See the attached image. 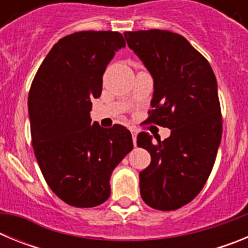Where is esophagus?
<instances>
[{"instance_id":"34e87169","label":"esophagus","mask_w":248,"mask_h":248,"mask_svg":"<svg viewBox=\"0 0 248 248\" xmlns=\"http://www.w3.org/2000/svg\"><path fill=\"white\" fill-rule=\"evenodd\" d=\"M131 137H133V144H134V146L137 145V133L135 131H131Z\"/></svg>"}]
</instances>
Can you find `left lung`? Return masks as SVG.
<instances>
[{
  "instance_id": "8db88e82",
  "label": "left lung",
  "mask_w": 248,
  "mask_h": 248,
  "mask_svg": "<svg viewBox=\"0 0 248 248\" xmlns=\"http://www.w3.org/2000/svg\"><path fill=\"white\" fill-rule=\"evenodd\" d=\"M129 48L154 80L149 123L171 130L160 140L143 131L137 144L150 153L140 171V195L161 211L180 209L202 190L222 135L217 82L210 63L189 41L169 31L125 32Z\"/></svg>"
}]
</instances>
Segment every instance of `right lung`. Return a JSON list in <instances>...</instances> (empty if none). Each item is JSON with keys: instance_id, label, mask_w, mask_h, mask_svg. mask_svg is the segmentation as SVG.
<instances>
[{"instance_id": "add662e5", "label": "right lung", "mask_w": 248, "mask_h": 248, "mask_svg": "<svg viewBox=\"0 0 248 248\" xmlns=\"http://www.w3.org/2000/svg\"><path fill=\"white\" fill-rule=\"evenodd\" d=\"M125 47L119 32L83 31L49 50L28 94L32 145L50 190L74 207H94L110 196L111 172L133 149L130 131L93 123V98L103 74Z\"/></svg>"}]
</instances>
